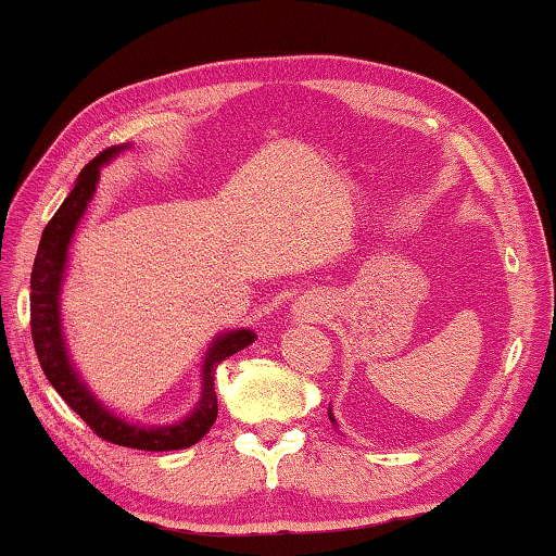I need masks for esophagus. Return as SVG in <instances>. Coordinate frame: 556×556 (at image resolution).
Listing matches in <instances>:
<instances>
[{"mask_svg":"<svg viewBox=\"0 0 556 556\" xmlns=\"http://www.w3.org/2000/svg\"><path fill=\"white\" fill-rule=\"evenodd\" d=\"M301 316H304L306 321H314V318H318V314H316V308H314V306H304V308H301Z\"/></svg>","mask_w":556,"mask_h":556,"instance_id":"obj_1","label":"esophagus"}]
</instances>
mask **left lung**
I'll return each instance as SVG.
<instances>
[{"mask_svg": "<svg viewBox=\"0 0 556 556\" xmlns=\"http://www.w3.org/2000/svg\"><path fill=\"white\" fill-rule=\"evenodd\" d=\"M328 419H331V421H333V425H336V417H333V412H331V407H328Z\"/></svg>", "mask_w": 556, "mask_h": 556, "instance_id": "1", "label": "left lung"}]
</instances>
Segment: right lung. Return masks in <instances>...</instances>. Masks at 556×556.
<instances>
[{"instance_id": "1", "label": "right lung", "mask_w": 556, "mask_h": 556, "mask_svg": "<svg viewBox=\"0 0 556 556\" xmlns=\"http://www.w3.org/2000/svg\"><path fill=\"white\" fill-rule=\"evenodd\" d=\"M129 149L131 144L110 147L92 159L80 176L75 178L68 199L63 201L51 223L46 225L31 269V338L43 375L53 384V390L68 402V407L75 414H80L83 421L100 439L139 451H176L193 446L195 441L208 434L215 417H218V397H215L213 382L215 368L225 357L248 348L257 336L250 328H235V331H225L213 338L201 365V397L195 402V407L176 425L162 427L127 421L112 412L108 404H102L96 397V392L88 388V382L83 380V375L75 370L61 324V289L65 267H68V248L80 218L88 211V203L98 191L100 168L108 166L122 152H129Z\"/></svg>"}]
</instances>
